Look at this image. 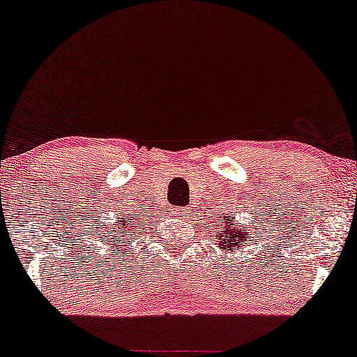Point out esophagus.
I'll list each match as a JSON object with an SVG mask.
<instances>
[{"instance_id": "esophagus-1", "label": "esophagus", "mask_w": 357, "mask_h": 357, "mask_svg": "<svg viewBox=\"0 0 357 357\" xmlns=\"http://www.w3.org/2000/svg\"><path fill=\"white\" fill-rule=\"evenodd\" d=\"M172 215H175V216H178V218H183L185 216V213H187V210H185V208H172Z\"/></svg>"}]
</instances>
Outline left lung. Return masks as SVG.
<instances>
[{"mask_svg": "<svg viewBox=\"0 0 357 357\" xmlns=\"http://www.w3.org/2000/svg\"><path fill=\"white\" fill-rule=\"evenodd\" d=\"M231 221L233 216H228V221H223V228H218L216 236H220V249L221 251H231L234 252L238 248H243L244 239L248 238L246 229L231 228ZM239 225V223H238Z\"/></svg>", "mask_w": 357, "mask_h": 357, "instance_id": "1", "label": "left lung"}]
</instances>
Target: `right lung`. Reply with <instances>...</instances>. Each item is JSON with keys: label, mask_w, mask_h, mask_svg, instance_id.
<instances>
[{"label": "right lung", "mask_w": 357, "mask_h": 357, "mask_svg": "<svg viewBox=\"0 0 357 357\" xmlns=\"http://www.w3.org/2000/svg\"><path fill=\"white\" fill-rule=\"evenodd\" d=\"M118 225H111L108 229H106V236H105V241L106 243H113L114 244H119V233H124V228H128V216H123V218H116ZM136 236V234H134Z\"/></svg>", "instance_id": "add662e5"}]
</instances>
